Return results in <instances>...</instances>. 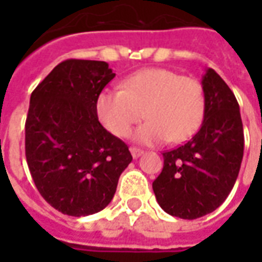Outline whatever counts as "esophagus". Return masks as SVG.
<instances>
[{"instance_id": "1", "label": "esophagus", "mask_w": 262, "mask_h": 262, "mask_svg": "<svg viewBox=\"0 0 262 262\" xmlns=\"http://www.w3.org/2000/svg\"><path fill=\"white\" fill-rule=\"evenodd\" d=\"M130 153L133 156V159H139L140 156H142L144 151H143L142 148H137V147H130Z\"/></svg>"}]
</instances>
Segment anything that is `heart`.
Masks as SVG:
<instances>
[{"mask_svg": "<svg viewBox=\"0 0 262 262\" xmlns=\"http://www.w3.org/2000/svg\"><path fill=\"white\" fill-rule=\"evenodd\" d=\"M143 109L148 120L133 132V140L147 146L187 140L202 122V85L171 70L147 69L126 78L123 90L108 88L97 98L99 120L115 136H126Z\"/></svg>", "mask_w": 262, "mask_h": 262, "instance_id": "b5f03b06", "label": "heart"}]
</instances>
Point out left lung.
Listing matches in <instances>:
<instances>
[{
  "label": "left lung",
  "instance_id": "1",
  "mask_svg": "<svg viewBox=\"0 0 262 262\" xmlns=\"http://www.w3.org/2000/svg\"><path fill=\"white\" fill-rule=\"evenodd\" d=\"M203 122L184 146L165 151L153 182L161 209L181 219H198L225 202L234 187L244 151L240 106L213 69L202 75Z\"/></svg>",
  "mask_w": 262,
  "mask_h": 262
}]
</instances>
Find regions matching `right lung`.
<instances>
[{
	"label": "right lung",
	"mask_w": 262,
	"mask_h": 262,
	"mask_svg": "<svg viewBox=\"0 0 262 262\" xmlns=\"http://www.w3.org/2000/svg\"><path fill=\"white\" fill-rule=\"evenodd\" d=\"M114 77L105 61L66 60L31 95L28 167L45 201L69 216L106 208L132 163L127 146L98 120L97 98Z\"/></svg>",
	"instance_id": "obj_1"
}]
</instances>
